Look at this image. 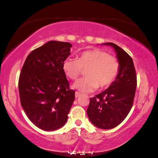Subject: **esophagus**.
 Here are the masks:
<instances>
[{
  "instance_id": "obj_1",
  "label": "esophagus",
  "mask_w": 158,
  "mask_h": 158,
  "mask_svg": "<svg viewBox=\"0 0 158 158\" xmlns=\"http://www.w3.org/2000/svg\"><path fill=\"white\" fill-rule=\"evenodd\" d=\"M80 95H81V93H79V92H76L75 93V98H77L79 97V96H80Z\"/></svg>"
}]
</instances>
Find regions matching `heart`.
Listing matches in <instances>:
<instances>
[{
	"mask_svg": "<svg viewBox=\"0 0 158 158\" xmlns=\"http://www.w3.org/2000/svg\"><path fill=\"white\" fill-rule=\"evenodd\" d=\"M63 69L65 75L73 81L78 79L83 69H86V77L77 81L74 87L81 92L90 93L98 87L104 89L110 86L118 75L120 63L109 53L95 49L80 53L77 59L66 58Z\"/></svg>",
	"mask_w": 158,
	"mask_h": 158,
	"instance_id": "heart-1",
	"label": "heart"
}]
</instances>
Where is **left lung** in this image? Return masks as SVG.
<instances>
[{
	"instance_id": "8db88e82",
	"label": "left lung",
	"mask_w": 158,
	"mask_h": 158,
	"mask_svg": "<svg viewBox=\"0 0 158 158\" xmlns=\"http://www.w3.org/2000/svg\"><path fill=\"white\" fill-rule=\"evenodd\" d=\"M120 63L118 75L110 86L90 98L87 114L90 121L101 129H111L123 121L132 108L137 88V75L130 56L112 42Z\"/></svg>"
}]
</instances>
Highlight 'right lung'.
I'll return each mask as SVG.
<instances>
[{"mask_svg":"<svg viewBox=\"0 0 158 158\" xmlns=\"http://www.w3.org/2000/svg\"><path fill=\"white\" fill-rule=\"evenodd\" d=\"M72 44L49 41L26 58L19 79L21 105L31 121L46 131L65 124L75 91L63 69Z\"/></svg>","mask_w":158,"mask_h":158,"instance_id":"right-lung-1","label":"right lung"}]
</instances>
